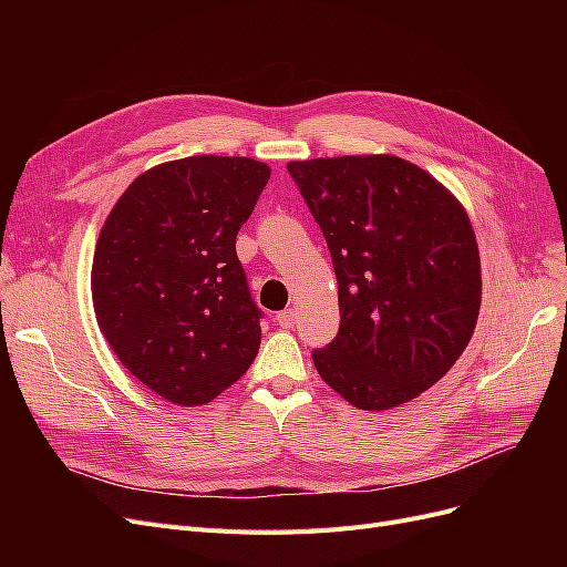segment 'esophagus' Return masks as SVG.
Returning <instances> with one entry per match:
<instances>
[{"label": "esophagus", "instance_id": "34e87169", "mask_svg": "<svg viewBox=\"0 0 567 567\" xmlns=\"http://www.w3.org/2000/svg\"><path fill=\"white\" fill-rule=\"evenodd\" d=\"M296 321H298V315H296L293 307H288V310L277 315V323L281 326V329H293Z\"/></svg>", "mask_w": 567, "mask_h": 567}]
</instances>
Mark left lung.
I'll return each instance as SVG.
<instances>
[{"mask_svg": "<svg viewBox=\"0 0 567 567\" xmlns=\"http://www.w3.org/2000/svg\"><path fill=\"white\" fill-rule=\"evenodd\" d=\"M288 173L338 279L340 329L312 352L319 375L364 411L419 398L477 323L483 277L468 213L433 175L388 153L290 161Z\"/></svg>", "mask_w": 567, "mask_h": 567, "instance_id": "8db88e82", "label": "left lung"}]
</instances>
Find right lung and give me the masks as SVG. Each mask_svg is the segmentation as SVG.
Segmentation results:
<instances>
[{
  "instance_id": "obj_1",
  "label": "right lung",
  "mask_w": 567,
  "mask_h": 567,
  "mask_svg": "<svg viewBox=\"0 0 567 567\" xmlns=\"http://www.w3.org/2000/svg\"><path fill=\"white\" fill-rule=\"evenodd\" d=\"M244 156H192L146 169L101 227L92 300L123 367L163 400L200 406L260 350V317L236 234L269 182Z\"/></svg>"
}]
</instances>
